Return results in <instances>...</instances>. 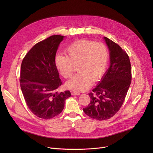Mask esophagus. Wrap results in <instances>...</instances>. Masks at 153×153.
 <instances>
[{
	"mask_svg": "<svg viewBox=\"0 0 153 153\" xmlns=\"http://www.w3.org/2000/svg\"><path fill=\"white\" fill-rule=\"evenodd\" d=\"M71 94L72 95H79L80 94V92H76V91H72L71 92Z\"/></svg>",
	"mask_w": 153,
	"mask_h": 153,
	"instance_id": "obj_1",
	"label": "esophagus"
}]
</instances>
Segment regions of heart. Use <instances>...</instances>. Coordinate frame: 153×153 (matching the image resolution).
I'll return each mask as SVG.
<instances>
[{
	"instance_id": "heart-1",
	"label": "heart",
	"mask_w": 153,
	"mask_h": 153,
	"mask_svg": "<svg viewBox=\"0 0 153 153\" xmlns=\"http://www.w3.org/2000/svg\"><path fill=\"white\" fill-rule=\"evenodd\" d=\"M68 54H58L55 64L60 74L65 78H70L78 66V73L68 80L66 87L76 91L89 89L94 82L99 81L105 73L108 61V51L102 43L81 39L66 48Z\"/></svg>"
}]
</instances>
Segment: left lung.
Masks as SVG:
<instances>
[{
  "label": "left lung",
  "mask_w": 153,
  "mask_h": 153,
  "mask_svg": "<svg viewBox=\"0 0 153 153\" xmlns=\"http://www.w3.org/2000/svg\"><path fill=\"white\" fill-rule=\"evenodd\" d=\"M110 50L108 69L99 84L89 94L90 103L83 109L88 116L99 121L112 117L123 105L131 82L129 56L119 45L104 38Z\"/></svg>",
  "instance_id": "1"
}]
</instances>
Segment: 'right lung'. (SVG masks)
Segmentation results:
<instances>
[{"label":"right lung","instance_id":"1","mask_svg":"<svg viewBox=\"0 0 153 153\" xmlns=\"http://www.w3.org/2000/svg\"><path fill=\"white\" fill-rule=\"evenodd\" d=\"M64 36H51L36 43L23 59L20 70V87L27 106L37 117H54L62 112L69 91L58 93L62 85L55 66L57 50Z\"/></svg>","mask_w":153,"mask_h":153}]
</instances>
